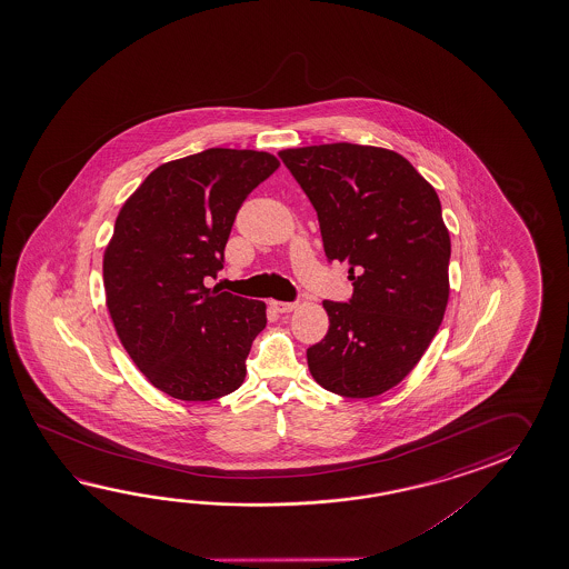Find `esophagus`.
<instances>
[{"instance_id": "obj_1", "label": "esophagus", "mask_w": 569, "mask_h": 569, "mask_svg": "<svg viewBox=\"0 0 569 569\" xmlns=\"http://www.w3.org/2000/svg\"><path fill=\"white\" fill-rule=\"evenodd\" d=\"M270 307L279 313H290V311L297 309V302L270 301Z\"/></svg>"}]
</instances>
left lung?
Returning <instances> with one entry per match:
<instances>
[{"mask_svg":"<svg viewBox=\"0 0 569 569\" xmlns=\"http://www.w3.org/2000/svg\"><path fill=\"white\" fill-rule=\"evenodd\" d=\"M279 157L313 203L327 260L350 267V302L323 301L307 350L317 385L348 399L397 387L423 358L449 299V231L436 189L378 146H305Z\"/></svg>","mask_w":569,"mask_h":569,"instance_id":"8db88e82","label":"left lung"}]
</instances>
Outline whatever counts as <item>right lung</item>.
Masks as SVG:
<instances>
[{"mask_svg":"<svg viewBox=\"0 0 569 569\" xmlns=\"http://www.w3.org/2000/svg\"><path fill=\"white\" fill-rule=\"evenodd\" d=\"M279 167L268 152L209 148L152 170L118 213L103 254L109 317L132 362L172 399L242 387L267 305L203 280L223 268L246 197Z\"/></svg>","mask_w":569,"mask_h":569,"instance_id":"add662e5","label":"right lung"}]
</instances>
